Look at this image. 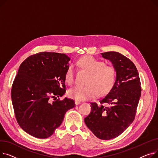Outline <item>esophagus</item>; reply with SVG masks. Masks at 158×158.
<instances>
[{"label":"esophagus","mask_w":158,"mask_h":158,"mask_svg":"<svg viewBox=\"0 0 158 158\" xmlns=\"http://www.w3.org/2000/svg\"><path fill=\"white\" fill-rule=\"evenodd\" d=\"M75 104H76V105H79L81 104V102L79 101H75Z\"/></svg>","instance_id":"1"}]
</instances>
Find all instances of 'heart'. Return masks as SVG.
<instances>
[{
  "label": "heart",
  "instance_id": "obj_1",
  "mask_svg": "<svg viewBox=\"0 0 158 158\" xmlns=\"http://www.w3.org/2000/svg\"><path fill=\"white\" fill-rule=\"evenodd\" d=\"M79 68L89 72L87 86H77L68 92L69 96L76 101H87L98 95H104L111 89L116 76L115 69L112 65L104 64V62L92 56H85L77 61ZM65 81L69 85L73 84L75 70L69 66L65 73Z\"/></svg>",
  "mask_w": 158,
  "mask_h": 158
}]
</instances>
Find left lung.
<instances>
[{
	"label": "left lung",
	"instance_id": "obj_1",
	"mask_svg": "<svg viewBox=\"0 0 158 158\" xmlns=\"http://www.w3.org/2000/svg\"><path fill=\"white\" fill-rule=\"evenodd\" d=\"M101 55L112 63L116 79L100 104L91 103L92 110L85 122L95 136L107 140L121 135L133 122L142 89L137 69L129 58L117 52Z\"/></svg>",
	"mask_w": 158,
	"mask_h": 158
}]
</instances>
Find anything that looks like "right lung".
<instances>
[{
    "mask_svg": "<svg viewBox=\"0 0 158 158\" xmlns=\"http://www.w3.org/2000/svg\"><path fill=\"white\" fill-rule=\"evenodd\" d=\"M70 60L64 54L42 52L20 64L11 100L16 119L29 135L42 139L51 136L66 112L76 105L70 98L57 99L66 92L64 77Z\"/></svg>",
    "mask_w": 158,
    "mask_h": 158,
    "instance_id": "obj_1",
    "label": "right lung"
}]
</instances>
